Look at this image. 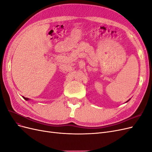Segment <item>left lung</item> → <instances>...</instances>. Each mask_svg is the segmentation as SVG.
Masks as SVG:
<instances>
[{
  "mask_svg": "<svg viewBox=\"0 0 152 152\" xmlns=\"http://www.w3.org/2000/svg\"><path fill=\"white\" fill-rule=\"evenodd\" d=\"M127 102H129V100H128V101H127Z\"/></svg>",
  "mask_w": 152,
  "mask_h": 152,
  "instance_id": "1",
  "label": "left lung"
}]
</instances>
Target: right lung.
<instances>
[{
    "label": "right lung",
    "instance_id": "1",
    "mask_svg": "<svg viewBox=\"0 0 152 152\" xmlns=\"http://www.w3.org/2000/svg\"><path fill=\"white\" fill-rule=\"evenodd\" d=\"M23 98H24L25 100H26V101H28V100H29V99H28V98H25L24 96H23Z\"/></svg>",
    "mask_w": 152,
    "mask_h": 152
}]
</instances>
